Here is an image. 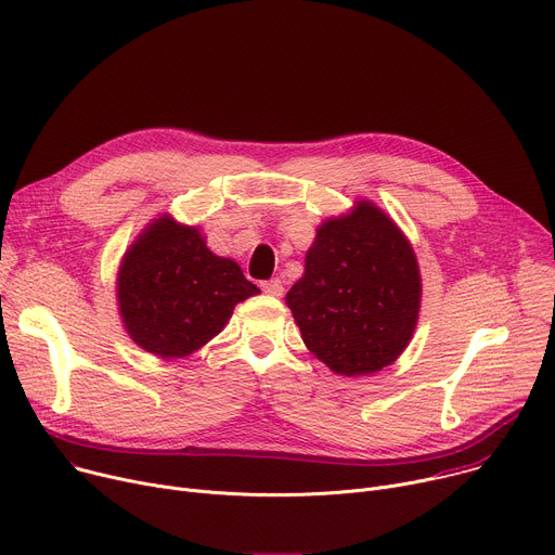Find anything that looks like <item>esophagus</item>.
I'll use <instances>...</instances> for the list:
<instances>
[{"label":"esophagus","mask_w":555,"mask_h":555,"mask_svg":"<svg viewBox=\"0 0 555 555\" xmlns=\"http://www.w3.org/2000/svg\"><path fill=\"white\" fill-rule=\"evenodd\" d=\"M261 289H263L268 296H283V283H281L279 279L263 281V283H261Z\"/></svg>","instance_id":"34e87169"}]
</instances>
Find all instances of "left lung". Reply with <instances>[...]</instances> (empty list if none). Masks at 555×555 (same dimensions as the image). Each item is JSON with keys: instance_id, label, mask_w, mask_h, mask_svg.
<instances>
[{"instance_id": "1", "label": "left lung", "mask_w": 555, "mask_h": 555, "mask_svg": "<svg viewBox=\"0 0 555 555\" xmlns=\"http://www.w3.org/2000/svg\"><path fill=\"white\" fill-rule=\"evenodd\" d=\"M421 270L410 238L367 198L317 228L306 272L285 296L306 347L340 376L391 365L421 312Z\"/></svg>"}]
</instances>
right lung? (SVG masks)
Wrapping results in <instances>:
<instances>
[{
	"instance_id": "obj_1",
	"label": "right lung",
	"mask_w": 555,
	"mask_h": 555,
	"mask_svg": "<svg viewBox=\"0 0 555 555\" xmlns=\"http://www.w3.org/2000/svg\"><path fill=\"white\" fill-rule=\"evenodd\" d=\"M261 289L236 261L217 257L198 225L150 221L124 251L117 306L128 336L159 359H185L212 340L234 306Z\"/></svg>"
}]
</instances>
